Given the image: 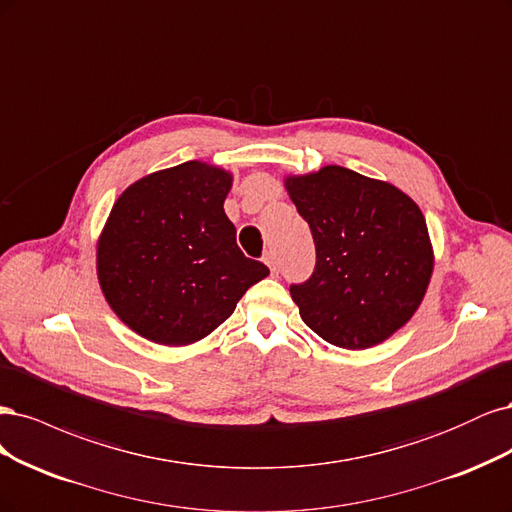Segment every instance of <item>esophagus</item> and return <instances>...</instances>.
Segmentation results:
<instances>
[{"label": "esophagus", "mask_w": 512, "mask_h": 512, "mask_svg": "<svg viewBox=\"0 0 512 512\" xmlns=\"http://www.w3.org/2000/svg\"><path fill=\"white\" fill-rule=\"evenodd\" d=\"M263 261H266V266L276 274V268H278V266H276V257H274L272 251H268L266 255H263Z\"/></svg>", "instance_id": "obj_1"}]
</instances>
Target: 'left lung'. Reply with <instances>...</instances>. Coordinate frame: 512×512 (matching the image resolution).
I'll return each instance as SVG.
<instances>
[{
    "mask_svg": "<svg viewBox=\"0 0 512 512\" xmlns=\"http://www.w3.org/2000/svg\"><path fill=\"white\" fill-rule=\"evenodd\" d=\"M285 189L317 249L315 272L291 285L302 321L340 349L391 338L421 306L434 272L421 208L391 183L340 166L287 176Z\"/></svg>",
    "mask_w": 512,
    "mask_h": 512,
    "instance_id": "8db88e82",
    "label": "left lung"
}]
</instances>
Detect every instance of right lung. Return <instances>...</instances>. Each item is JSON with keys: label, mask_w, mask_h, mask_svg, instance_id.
Listing matches in <instances>:
<instances>
[{"label": "right lung", "mask_w": 512, "mask_h": 512, "mask_svg": "<svg viewBox=\"0 0 512 512\" xmlns=\"http://www.w3.org/2000/svg\"><path fill=\"white\" fill-rule=\"evenodd\" d=\"M234 176L204 161L148 174L114 202L97 240L106 302L142 338H206L270 270L244 257L223 210Z\"/></svg>", "instance_id": "1"}]
</instances>
